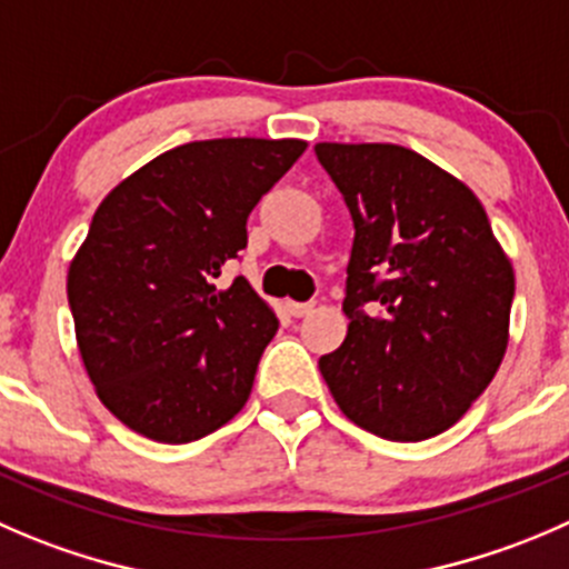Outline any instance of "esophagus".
Here are the masks:
<instances>
[{
	"instance_id": "34e87169",
	"label": "esophagus",
	"mask_w": 569,
	"mask_h": 569,
	"mask_svg": "<svg viewBox=\"0 0 569 569\" xmlns=\"http://www.w3.org/2000/svg\"><path fill=\"white\" fill-rule=\"evenodd\" d=\"M286 308H289L291 317H297V319H300V317H308V313L313 311L311 302H286Z\"/></svg>"
}]
</instances>
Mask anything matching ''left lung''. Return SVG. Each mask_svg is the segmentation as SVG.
<instances>
[{"label":"left lung","mask_w":569,"mask_h":569,"mask_svg":"<svg viewBox=\"0 0 569 569\" xmlns=\"http://www.w3.org/2000/svg\"><path fill=\"white\" fill-rule=\"evenodd\" d=\"M356 224L339 350L319 358L363 431L422 442L459 422L509 347L515 269L481 200L397 144H317ZM363 301L379 311L363 315Z\"/></svg>","instance_id":"8db88e82"}]
</instances>
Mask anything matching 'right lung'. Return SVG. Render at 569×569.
Wrapping results in <instances>:
<instances>
[{
	"label": "right lung",
	"instance_id": "add662e5",
	"mask_svg": "<svg viewBox=\"0 0 569 569\" xmlns=\"http://www.w3.org/2000/svg\"><path fill=\"white\" fill-rule=\"evenodd\" d=\"M306 147L191 141L99 202L66 291L93 391L130 431L194 442L244 408L278 317L247 278L228 289L217 278L247 247L252 208Z\"/></svg>",
	"mask_w": 569,
	"mask_h": 569
}]
</instances>
